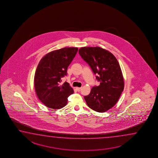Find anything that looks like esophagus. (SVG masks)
Listing matches in <instances>:
<instances>
[{"instance_id": "obj_1", "label": "esophagus", "mask_w": 158, "mask_h": 158, "mask_svg": "<svg viewBox=\"0 0 158 158\" xmlns=\"http://www.w3.org/2000/svg\"><path fill=\"white\" fill-rule=\"evenodd\" d=\"M76 90H77V91H78V92H79V91H80L81 89H82V88H81V87H76Z\"/></svg>"}]
</instances>
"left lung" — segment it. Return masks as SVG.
Masks as SVG:
<instances>
[{
	"label": "left lung",
	"instance_id": "obj_1",
	"mask_svg": "<svg viewBox=\"0 0 158 158\" xmlns=\"http://www.w3.org/2000/svg\"><path fill=\"white\" fill-rule=\"evenodd\" d=\"M89 64L99 86L93 87L90 94L84 96L88 106L99 113L113 108L123 91L124 78L117 59L112 53L100 47H82L78 50Z\"/></svg>",
	"mask_w": 158,
	"mask_h": 158
}]
</instances>
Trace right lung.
I'll return each mask as SVG.
<instances>
[{"mask_svg":"<svg viewBox=\"0 0 158 158\" xmlns=\"http://www.w3.org/2000/svg\"><path fill=\"white\" fill-rule=\"evenodd\" d=\"M77 51L76 47L56 50L44 56L39 63L35 74V89L39 99L47 107L63 108L68 96L74 92L68 82L60 83Z\"/></svg>","mask_w":158,"mask_h":158,"instance_id":"obj_1","label":"right lung"}]
</instances>
